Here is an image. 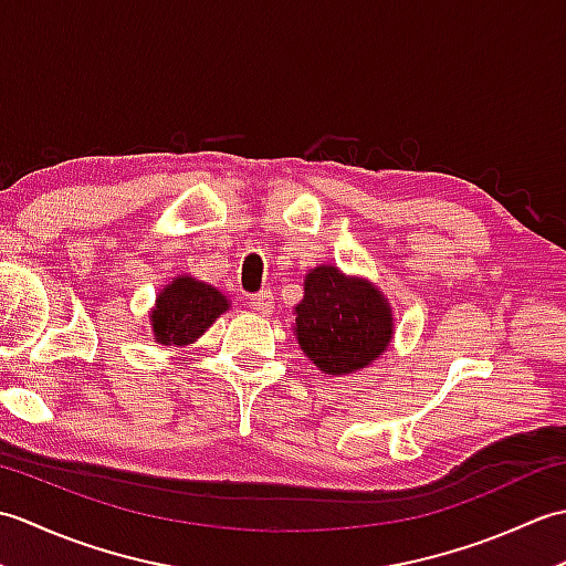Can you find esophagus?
Wrapping results in <instances>:
<instances>
[{
    "instance_id": "obj_1",
    "label": "esophagus",
    "mask_w": 566,
    "mask_h": 566,
    "mask_svg": "<svg viewBox=\"0 0 566 566\" xmlns=\"http://www.w3.org/2000/svg\"><path fill=\"white\" fill-rule=\"evenodd\" d=\"M250 306L260 311V314H270V311L274 308V298H272V292H258L250 296Z\"/></svg>"
}]
</instances>
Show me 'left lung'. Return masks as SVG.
Returning a JSON list of instances; mask_svg holds the SVG:
<instances>
[{
    "instance_id": "8db88e82",
    "label": "left lung",
    "mask_w": 566,
    "mask_h": 566,
    "mask_svg": "<svg viewBox=\"0 0 566 566\" xmlns=\"http://www.w3.org/2000/svg\"><path fill=\"white\" fill-rule=\"evenodd\" d=\"M294 335L323 375H353L389 347L391 306L371 282L321 264L304 280Z\"/></svg>"
}]
</instances>
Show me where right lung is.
Instances as JSON below:
<instances>
[{
	"mask_svg": "<svg viewBox=\"0 0 566 566\" xmlns=\"http://www.w3.org/2000/svg\"><path fill=\"white\" fill-rule=\"evenodd\" d=\"M228 298L211 284L195 276H175L155 298L150 326L160 345L185 347L203 335L211 323L228 311Z\"/></svg>",
	"mask_w": 566,
	"mask_h": 566,
	"instance_id": "right-lung-1",
	"label": "right lung"
}]
</instances>
